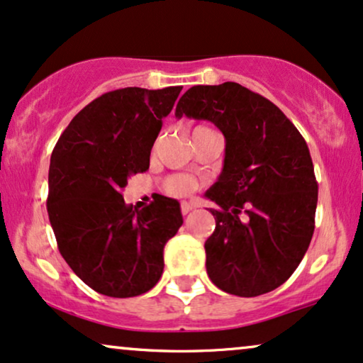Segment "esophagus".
I'll return each instance as SVG.
<instances>
[{"instance_id":"obj_1","label":"esophagus","mask_w":363,"mask_h":363,"mask_svg":"<svg viewBox=\"0 0 363 363\" xmlns=\"http://www.w3.org/2000/svg\"><path fill=\"white\" fill-rule=\"evenodd\" d=\"M180 208H182V213H183V216H186V213H189V212H191V210H194V205L189 203V202H182V203H180Z\"/></svg>"}]
</instances>
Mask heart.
Instances as JSON below:
<instances>
[{"mask_svg":"<svg viewBox=\"0 0 363 363\" xmlns=\"http://www.w3.org/2000/svg\"><path fill=\"white\" fill-rule=\"evenodd\" d=\"M199 129H207V126H196L194 131H199ZM196 189H199V182L189 174H173L164 182V190L173 196H186L194 194Z\"/></svg>","mask_w":363,"mask_h":363,"instance_id":"heart-1","label":"heart"}]
</instances>
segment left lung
<instances>
[{
	"instance_id": "8db88e82",
	"label": "left lung",
	"mask_w": 363,
	"mask_h": 363,
	"mask_svg": "<svg viewBox=\"0 0 363 363\" xmlns=\"http://www.w3.org/2000/svg\"><path fill=\"white\" fill-rule=\"evenodd\" d=\"M174 116L207 119L225 138L222 173L205 194L220 207L210 208L208 277L242 298L276 289L299 266L315 230L318 183L306 141L279 107L235 82L194 86Z\"/></svg>"
}]
</instances>
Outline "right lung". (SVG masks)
Masks as SVG:
<instances>
[{
    "label": "right lung",
    "instance_id": "obj_1",
    "mask_svg": "<svg viewBox=\"0 0 363 363\" xmlns=\"http://www.w3.org/2000/svg\"><path fill=\"white\" fill-rule=\"evenodd\" d=\"M182 87H126L84 107L58 138L47 210L58 250L97 293L131 298L163 274L164 244L182 227L180 203L160 196L136 210L121 190L150 168V155Z\"/></svg>",
    "mask_w": 363,
    "mask_h": 363
}]
</instances>
